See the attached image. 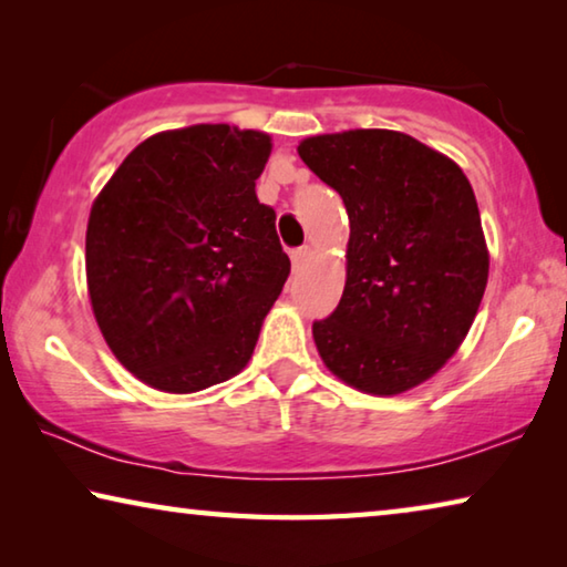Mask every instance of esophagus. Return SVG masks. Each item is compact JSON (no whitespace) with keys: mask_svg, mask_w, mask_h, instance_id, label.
<instances>
[{"mask_svg":"<svg viewBox=\"0 0 567 567\" xmlns=\"http://www.w3.org/2000/svg\"><path fill=\"white\" fill-rule=\"evenodd\" d=\"M307 257H310V247H297L290 252V260H292V267L295 270H300V267L305 265Z\"/></svg>","mask_w":567,"mask_h":567,"instance_id":"esophagus-1","label":"esophagus"}]
</instances>
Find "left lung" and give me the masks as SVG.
<instances>
[{
	"instance_id": "1",
	"label": "left lung",
	"mask_w": 567,
	"mask_h": 567,
	"mask_svg": "<svg viewBox=\"0 0 567 567\" xmlns=\"http://www.w3.org/2000/svg\"><path fill=\"white\" fill-rule=\"evenodd\" d=\"M350 219L340 305L312 322L322 362L370 395L433 378L465 340L487 285L475 192L453 159L392 130L300 142Z\"/></svg>"
}]
</instances>
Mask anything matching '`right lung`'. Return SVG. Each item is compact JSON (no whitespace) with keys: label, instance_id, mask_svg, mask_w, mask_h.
I'll list each match as a JSON object with an SVG mask.
<instances>
[{"label":"right lung","instance_id":"obj_1","mask_svg":"<svg viewBox=\"0 0 567 567\" xmlns=\"http://www.w3.org/2000/svg\"><path fill=\"white\" fill-rule=\"evenodd\" d=\"M272 142L229 124L159 132L94 199L87 287L124 368L197 392L245 368L290 275L275 209L255 195Z\"/></svg>","mask_w":567,"mask_h":567}]
</instances>
